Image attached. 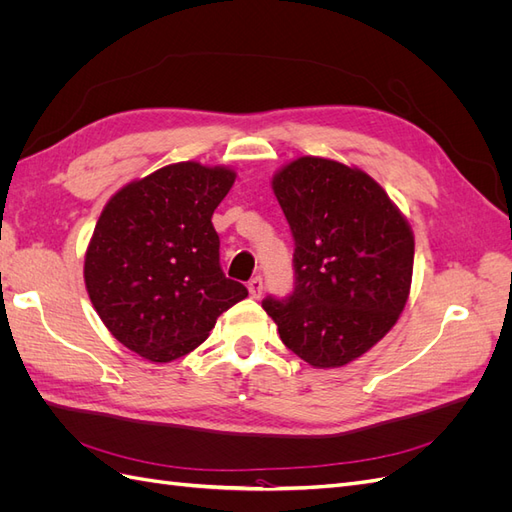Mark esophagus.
<instances>
[{"label": "esophagus", "mask_w": 512, "mask_h": 512, "mask_svg": "<svg viewBox=\"0 0 512 512\" xmlns=\"http://www.w3.org/2000/svg\"><path fill=\"white\" fill-rule=\"evenodd\" d=\"M262 277L260 275H256V277H252L250 282H247V290H250V297L252 299H260L262 297Z\"/></svg>", "instance_id": "1"}]
</instances>
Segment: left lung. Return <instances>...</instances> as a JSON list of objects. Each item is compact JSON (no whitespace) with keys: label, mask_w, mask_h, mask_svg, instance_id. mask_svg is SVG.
<instances>
[{"label":"left lung","mask_w":512,"mask_h":512,"mask_svg":"<svg viewBox=\"0 0 512 512\" xmlns=\"http://www.w3.org/2000/svg\"><path fill=\"white\" fill-rule=\"evenodd\" d=\"M271 185L294 237V290L262 307L305 363L344 367L404 312L412 228L382 185L356 166L303 156L277 170Z\"/></svg>","instance_id":"left-lung-1"}]
</instances>
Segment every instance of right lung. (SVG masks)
Returning <instances> with one entry per match:
<instances>
[{
    "label": "right lung",
    "instance_id": "right-lung-1",
    "mask_svg": "<svg viewBox=\"0 0 512 512\" xmlns=\"http://www.w3.org/2000/svg\"><path fill=\"white\" fill-rule=\"evenodd\" d=\"M237 173L168 164L130 181L102 209L85 252V288L104 327L151 363L198 348L215 320L247 297L220 267L211 218Z\"/></svg>",
    "mask_w": 512,
    "mask_h": 512
}]
</instances>
